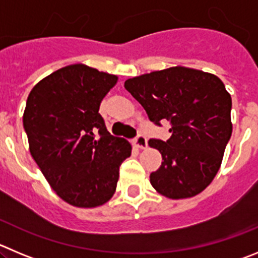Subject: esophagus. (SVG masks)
<instances>
[{
	"label": "esophagus",
	"instance_id": "obj_1",
	"mask_svg": "<svg viewBox=\"0 0 258 258\" xmlns=\"http://www.w3.org/2000/svg\"><path fill=\"white\" fill-rule=\"evenodd\" d=\"M134 144L135 146H137V148L145 149L146 146H148V139H146L143 134H139L136 137H135Z\"/></svg>",
	"mask_w": 258,
	"mask_h": 258
}]
</instances>
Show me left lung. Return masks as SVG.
<instances>
[{
	"instance_id": "obj_1",
	"label": "left lung",
	"mask_w": 258,
	"mask_h": 258,
	"mask_svg": "<svg viewBox=\"0 0 258 258\" xmlns=\"http://www.w3.org/2000/svg\"><path fill=\"white\" fill-rule=\"evenodd\" d=\"M124 88L158 126L169 121L167 141L151 139L163 162L150 183L169 199L202 192L218 173L232 136V98L213 74L177 66L124 81Z\"/></svg>"
}]
</instances>
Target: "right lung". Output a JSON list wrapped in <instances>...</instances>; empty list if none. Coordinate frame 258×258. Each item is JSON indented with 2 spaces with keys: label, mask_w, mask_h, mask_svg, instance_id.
Masks as SVG:
<instances>
[{
  "label": "right lung",
  "mask_w": 258,
  "mask_h": 258,
  "mask_svg": "<svg viewBox=\"0 0 258 258\" xmlns=\"http://www.w3.org/2000/svg\"><path fill=\"white\" fill-rule=\"evenodd\" d=\"M117 76L85 64L57 70L31 89L23 123L30 154L56 194L70 205L109 201L131 145L108 132L100 103Z\"/></svg>",
  "instance_id": "1"
}]
</instances>
